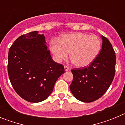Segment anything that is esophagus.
Wrapping results in <instances>:
<instances>
[{
    "instance_id": "obj_1",
    "label": "esophagus",
    "mask_w": 125,
    "mask_h": 125,
    "mask_svg": "<svg viewBox=\"0 0 125 125\" xmlns=\"http://www.w3.org/2000/svg\"><path fill=\"white\" fill-rule=\"evenodd\" d=\"M69 67H68V66H64V70H65V71H69Z\"/></svg>"
}]
</instances>
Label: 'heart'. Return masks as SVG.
I'll list each match as a JSON object with an SVG mask.
<instances>
[{"label": "heart", "instance_id": "heart-1", "mask_svg": "<svg viewBox=\"0 0 125 125\" xmlns=\"http://www.w3.org/2000/svg\"><path fill=\"white\" fill-rule=\"evenodd\" d=\"M102 43L96 36L83 32L64 34L59 39H53L50 42V50L54 59L61 62L69 56L78 68L89 66L99 54Z\"/></svg>", "mask_w": 125, "mask_h": 125}]
</instances>
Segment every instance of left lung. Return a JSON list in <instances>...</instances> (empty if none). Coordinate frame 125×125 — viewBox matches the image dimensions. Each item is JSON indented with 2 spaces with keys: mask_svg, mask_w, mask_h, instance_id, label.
Returning a JSON list of instances; mask_svg holds the SVG:
<instances>
[{
  "mask_svg": "<svg viewBox=\"0 0 125 125\" xmlns=\"http://www.w3.org/2000/svg\"><path fill=\"white\" fill-rule=\"evenodd\" d=\"M101 38L102 48L89 66L71 69L73 79L69 88L74 96L83 102H93L101 98L115 74V52L106 37L101 36Z\"/></svg>",
  "mask_w": 125,
  "mask_h": 125,
  "instance_id": "left-lung-1",
  "label": "left lung"
}]
</instances>
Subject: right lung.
Returning <instances> with one entry per match:
<instances>
[{
	"label": "right lung",
	"mask_w": 125,
	"mask_h": 125,
	"mask_svg": "<svg viewBox=\"0 0 125 125\" xmlns=\"http://www.w3.org/2000/svg\"><path fill=\"white\" fill-rule=\"evenodd\" d=\"M46 43L43 34L31 32L19 37L9 51L7 70L11 84L29 102L46 100L64 73L63 65L52 60Z\"/></svg>",
	"instance_id": "right-lung-1"
}]
</instances>
